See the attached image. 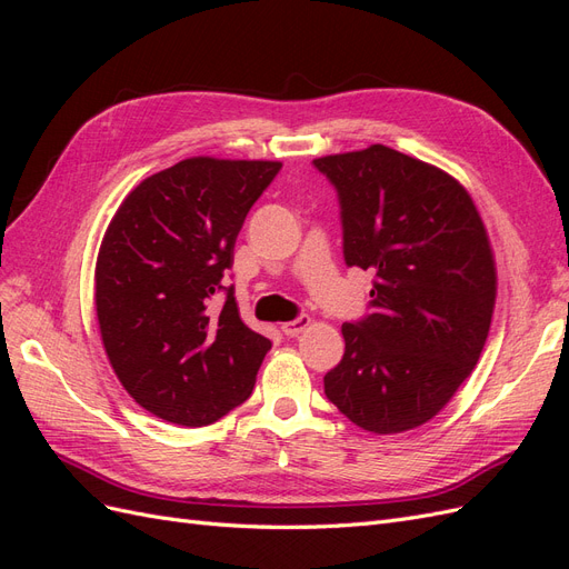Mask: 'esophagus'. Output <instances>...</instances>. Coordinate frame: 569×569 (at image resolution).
I'll return each mask as SVG.
<instances>
[{
  "instance_id": "obj_1",
  "label": "esophagus",
  "mask_w": 569,
  "mask_h": 569,
  "mask_svg": "<svg viewBox=\"0 0 569 569\" xmlns=\"http://www.w3.org/2000/svg\"><path fill=\"white\" fill-rule=\"evenodd\" d=\"M308 325H311V318H308V316H299L297 320L284 322V325H282V332H284L287 337H297V335H301V332L306 330Z\"/></svg>"
}]
</instances>
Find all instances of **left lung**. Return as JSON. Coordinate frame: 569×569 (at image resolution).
I'll return each mask as SVG.
<instances>
[{
    "instance_id": "8db88e82",
    "label": "left lung",
    "mask_w": 569,
    "mask_h": 569,
    "mask_svg": "<svg viewBox=\"0 0 569 569\" xmlns=\"http://www.w3.org/2000/svg\"><path fill=\"white\" fill-rule=\"evenodd\" d=\"M337 187L347 266L375 272L366 320L341 325L325 393L353 425L399 435L432 420L475 370L496 261L472 197L446 170L385 144L313 161Z\"/></svg>"
}]
</instances>
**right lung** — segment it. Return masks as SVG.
Segmentation results:
<instances>
[{
  "label": "right lung",
  "instance_id": "right-lung-1",
  "mask_svg": "<svg viewBox=\"0 0 569 569\" xmlns=\"http://www.w3.org/2000/svg\"><path fill=\"white\" fill-rule=\"evenodd\" d=\"M280 161L192 157L137 184L118 206L94 268V308L109 363L153 416L203 427L249 399L270 339L239 318L237 234Z\"/></svg>",
  "mask_w": 569,
  "mask_h": 569
}]
</instances>
